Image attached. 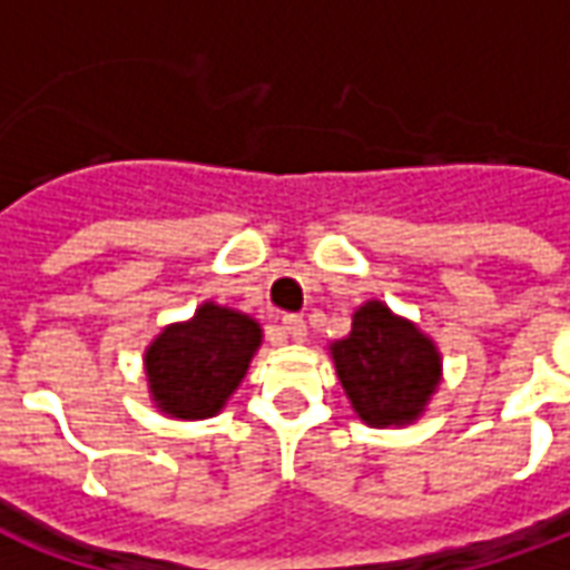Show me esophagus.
I'll use <instances>...</instances> for the list:
<instances>
[{
	"instance_id": "esophagus-1",
	"label": "esophagus",
	"mask_w": 570,
	"mask_h": 570,
	"mask_svg": "<svg viewBox=\"0 0 570 570\" xmlns=\"http://www.w3.org/2000/svg\"><path fill=\"white\" fill-rule=\"evenodd\" d=\"M281 326H284L286 338H293V342H305V335H308V326H305V321L298 314H286Z\"/></svg>"
}]
</instances>
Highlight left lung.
Here are the masks:
<instances>
[{"mask_svg":"<svg viewBox=\"0 0 570 570\" xmlns=\"http://www.w3.org/2000/svg\"><path fill=\"white\" fill-rule=\"evenodd\" d=\"M333 360L351 406L372 428L419 419L440 384L433 342L382 302H366L354 314L351 335L333 345Z\"/></svg>","mask_w":570,"mask_h":570,"instance_id":"8db88e82","label":"left lung"}]
</instances>
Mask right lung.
Listing matches in <instances>:
<instances>
[{"instance_id":"right-lung-1","label":"right lung","mask_w":570,"mask_h":570,"mask_svg":"<svg viewBox=\"0 0 570 570\" xmlns=\"http://www.w3.org/2000/svg\"><path fill=\"white\" fill-rule=\"evenodd\" d=\"M259 338V323L247 314L200 305L191 321L167 326L146 351L155 403L174 419L216 415L247 375Z\"/></svg>"}]
</instances>
